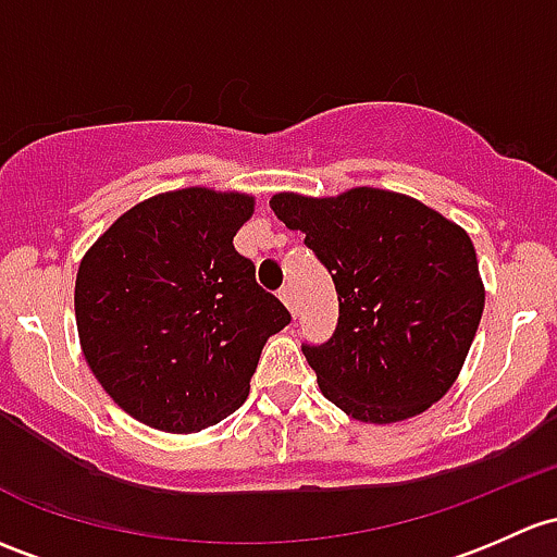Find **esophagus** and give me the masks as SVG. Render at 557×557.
I'll use <instances>...</instances> for the list:
<instances>
[{"mask_svg":"<svg viewBox=\"0 0 557 557\" xmlns=\"http://www.w3.org/2000/svg\"><path fill=\"white\" fill-rule=\"evenodd\" d=\"M277 296L283 298V304L290 309V314H296V294H294V288H290V285H285V288H280Z\"/></svg>","mask_w":557,"mask_h":557,"instance_id":"1","label":"esophagus"}]
</instances>
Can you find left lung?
Listing matches in <instances>:
<instances>
[{
	"instance_id": "obj_1",
	"label": "left lung",
	"mask_w": 557,
	"mask_h": 557,
	"mask_svg": "<svg viewBox=\"0 0 557 557\" xmlns=\"http://www.w3.org/2000/svg\"><path fill=\"white\" fill-rule=\"evenodd\" d=\"M269 205L304 232L336 285V331L325 344H301L327 400L371 424L441 400L485 304L470 234L413 197L371 186L323 200L280 191Z\"/></svg>"
}]
</instances>
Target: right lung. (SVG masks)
Masks as SVG:
<instances>
[{
  "label": "right lung",
  "instance_id": "add662e5",
  "mask_svg": "<svg viewBox=\"0 0 557 557\" xmlns=\"http://www.w3.org/2000/svg\"><path fill=\"white\" fill-rule=\"evenodd\" d=\"M253 197L205 186L127 210L85 253L74 312L111 400L162 432H200L245 403L263 344L290 323L234 234Z\"/></svg>",
  "mask_w": 557,
  "mask_h": 557
}]
</instances>
